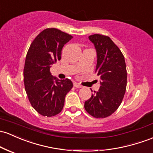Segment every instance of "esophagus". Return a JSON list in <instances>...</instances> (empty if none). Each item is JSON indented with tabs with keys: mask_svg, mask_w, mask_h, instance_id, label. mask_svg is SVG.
Listing matches in <instances>:
<instances>
[{
	"mask_svg": "<svg viewBox=\"0 0 153 153\" xmlns=\"http://www.w3.org/2000/svg\"><path fill=\"white\" fill-rule=\"evenodd\" d=\"M73 85H74V87H75V88H80L83 87L80 84V83H74Z\"/></svg>",
	"mask_w": 153,
	"mask_h": 153,
	"instance_id": "1",
	"label": "esophagus"
}]
</instances>
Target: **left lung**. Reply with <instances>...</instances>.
<instances>
[{
  "label": "left lung",
  "instance_id": "obj_1",
  "mask_svg": "<svg viewBox=\"0 0 153 153\" xmlns=\"http://www.w3.org/2000/svg\"><path fill=\"white\" fill-rule=\"evenodd\" d=\"M88 38L97 51L95 72L100 76L101 86L85 102L84 107L91 116L104 118L116 111L121 104L126 89V66L123 53L110 37L94 34Z\"/></svg>",
  "mask_w": 153,
  "mask_h": 153
}]
</instances>
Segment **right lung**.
I'll return each instance as SVG.
<instances>
[{
    "instance_id": "add662e5",
    "label": "right lung",
    "mask_w": 153,
    "mask_h": 153,
    "mask_svg": "<svg viewBox=\"0 0 153 153\" xmlns=\"http://www.w3.org/2000/svg\"><path fill=\"white\" fill-rule=\"evenodd\" d=\"M73 36L56 28H47L32 42L25 59L24 83L32 107L43 116L62 111L66 94L73 88L68 78L59 80L50 72L61 59L62 49Z\"/></svg>"
}]
</instances>
